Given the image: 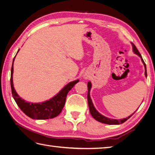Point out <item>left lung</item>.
Here are the masks:
<instances>
[{"label": "left lung", "mask_w": 155, "mask_h": 155, "mask_svg": "<svg viewBox=\"0 0 155 155\" xmlns=\"http://www.w3.org/2000/svg\"><path fill=\"white\" fill-rule=\"evenodd\" d=\"M132 44V46H133V51L134 52L136 53V54H137L138 56L140 57L142 59V61L144 65V67H145V75H146V77L147 76V67H146V64H145V63L144 61V60L143 59V58H142V56L140 55V52L138 51V50L137 49V47H136L133 43ZM87 89H88V91H87V102H88V106H89V108H90V112L91 113V116H93V118L96 120L97 121H98L100 122H102L104 123V124H122V123H124V122H126V120L128 118H130L131 116H132V114L130 116H128V118H126L124 119H120V120H115V119H110L108 118H106L105 116H102V114H100L96 110V108H94V104L92 103V101L91 100V97L90 96V91L91 89V84L90 82L89 81L87 83Z\"/></svg>", "instance_id": "left-lung-1"}]
</instances>
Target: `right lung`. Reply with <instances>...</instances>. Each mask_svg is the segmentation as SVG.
<instances>
[{
	"instance_id": "obj_1",
	"label": "right lung",
	"mask_w": 155,
	"mask_h": 155,
	"mask_svg": "<svg viewBox=\"0 0 155 155\" xmlns=\"http://www.w3.org/2000/svg\"><path fill=\"white\" fill-rule=\"evenodd\" d=\"M15 58L13 59L11 68V86L12 97H13L18 106L19 107L20 109L25 114L33 119L45 120L53 118L58 116L62 111V109L64 108L66 97H67L69 91H70L71 88L75 86V84L78 83L79 80L69 83L67 86H65L63 88L59 94H57L51 100H47L46 102L42 103L37 104L27 102L23 99L21 98L19 96L16 92L13 87L12 73H13V62Z\"/></svg>"
}]
</instances>
